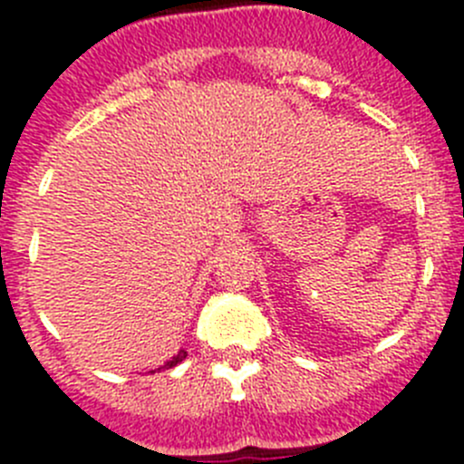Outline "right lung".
<instances>
[{
  "label": "right lung",
  "instance_id": "obj_1",
  "mask_svg": "<svg viewBox=\"0 0 464 464\" xmlns=\"http://www.w3.org/2000/svg\"><path fill=\"white\" fill-rule=\"evenodd\" d=\"M186 355H188L186 351H179V355H174V358H171L165 367H160V370H171V367H176V364L181 362V360H186Z\"/></svg>",
  "mask_w": 464,
  "mask_h": 464
}]
</instances>
